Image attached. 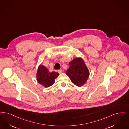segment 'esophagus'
Instances as JSON below:
<instances>
[{"label": "esophagus", "mask_w": 129, "mask_h": 129, "mask_svg": "<svg viewBox=\"0 0 129 129\" xmlns=\"http://www.w3.org/2000/svg\"><path fill=\"white\" fill-rule=\"evenodd\" d=\"M58 72L59 73V74H61L62 72V70H58Z\"/></svg>", "instance_id": "1"}]
</instances>
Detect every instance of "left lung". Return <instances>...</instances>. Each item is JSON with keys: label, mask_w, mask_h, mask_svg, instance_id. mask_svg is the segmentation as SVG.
I'll return each mask as SVG.
<instances>
[{"label": "left lung", "mask_w": 129, "mask_h": 129, "mask_svg": "<svg viewBox=\"0 0 129 129\" xmlns=\"http://www.w3.org/2000/svg\"><path fill=\"white\" fill-rule=\"evenodd\" d=\"M69 68L66 74L74 84L78 87L82 86L89 77V71L81 58H76L69 62Z\"/></svg>", "instance_id": "obj_1"}]
</instances>
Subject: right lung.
Returning a JSON list of instances; mask_svg holds the SVG:
<instances>
[{"label":"right lung","mask_w":129,"mask_h":129,"mask_svg":"<svg viewBox=\"0 0 129 129\" xmlns=\"http://www.w3.org/2000/svg\"><path fill=\"white\" fill-rule=\"evenodd\" d=\"M59 74L55 72H49V70L43 65L40 64L37 73V79L39 84L45 88L50 87L54 83L55 79Z\"/></svg>","instance_id":"1"}]
</instances>
